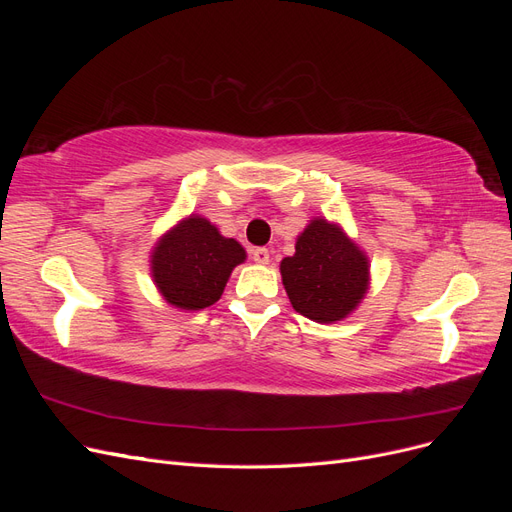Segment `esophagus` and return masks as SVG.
Masks as SVG:
<instances>
[{
  "instance_id": "esophagus-1",
  "label": "esophagus",
  "mask_w": 512,
  "mask_h": 512,
  "mask_svg": "<svg viewBox=\"0 0 512 512\" xmlns=\"http://www.w3.org/2000/svg\"><path fill=\"white\" fill-rule=\"evenodd\" d=\"M252 260L258 262V265H267V262H269V250H267V247H254V250H252Z\"/></svg>"
}]
</instances>
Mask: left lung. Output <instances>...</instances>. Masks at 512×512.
<instances>
[{
	"label": "left lung",
	"mask_w": 512,
	"mask_h": 512,
	"mask_svg": "<svg viewBox=\"0 0 512 512\" xmlns=\"http://www.w3.org/2000/svg\"><path fill=\"white\" fill-rule=\"evenodd\" d=\"M294 312L314 322L352 314L369 288V260L337 224L314 218L301 232L294 256L280 265Z\"/></svg>",
	"instance_id": "8db88e82"
}]
</instances>
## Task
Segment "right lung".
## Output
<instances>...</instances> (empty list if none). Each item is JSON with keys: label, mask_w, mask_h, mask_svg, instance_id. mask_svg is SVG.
<instances>
[{"label": "right lung", "mask_w": 512, "mask_h": 512, "mask_svg": "<svg viewBox=\"0 0 512 512\" xmlns=\"http://www.w3.org/2000/svg\"><path fill=\"white\" fill-rule=\"evenodd\" d=\"M243 260L239 241L222 237L209 220L192 213L153 247L151 275L166 303L196 312L222 297L232 269Z\"/></svg>", "instance_id": "obj_1"}]
</instances>
